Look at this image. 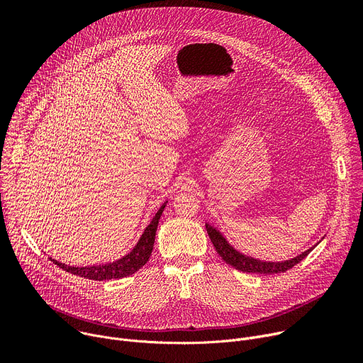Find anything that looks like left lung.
Segmentation results:
<instances>
[{"label":"left lung","mask_w":363,"mask_h":363,"mask_svg":"<svg viewBox=\"0 0 363 363\" xmlns=\"http://www.w3.org/2000/svg\"><path fill=\"white\" fill-rule=\"evenodd\" d=\"M206 229H207V233L211 239V242H213L217 254L223 258L225 262H228L236 270L244 272V273H257V274L284 273L287 270H291L292 267H295L298 262H301L312 251V248H311V250L305 251L303 254H301L292 259H289V261H284V262H265V261L255 259L252 257H245L242 254H239L238 251H235L228 244V240L210 225H206Z\"/></svg>","instance_id":"left-lung-1"}]
</instances>
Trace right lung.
Masks as SVG:
<instances>
[{
	"mask_svg": "<svg viewBox=\"0 0 363 363\" xmlns=\"http://www.w3.org/2000/svg\"><path fill=\"white\" fill-rule=\"evenodd\" d=\"M166 203L160 206L159 211L156 213V216L153 217V220L150 222V225L144 230V233L141 235L138 244L135 245V248L125 255L124 258H121L115 262L111 264H105V265H91V267H69V265H65L62 262H58L55 259L54 261L60 269L65 270L67 273L76 274L84 279H90V280H109V279H123L127 276L134 274L135 272H138L144 264H146L150 258V254L153 251V245H155V236H156V229L159 225V219L163 213Z\"/></svg>",
	"mask_w": 363,
	"mask_h": 363,
	"instance_id": "right-lung-1",
	"label": "right lung"
}]
</instances>
